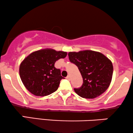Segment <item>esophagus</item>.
Returning a JSON list of instances; mask_svg holds the SVG:
<instances>
[{
  "mask_svg": "<svg viewBox=\"0 0 133 133\" xmlns=\"http://www.w3.org/2000/svg\"><path fill=\"white\" fill-rule=\"evenodd\" d=\"M66 78L67 79H68V80H70V75H68V76H66Z\"/></svg>",
  "mask_w": 133,
  "mask_h": 133,
  "instance_id": "obj_1",
  "label": "esophagus"
}]
</instances>
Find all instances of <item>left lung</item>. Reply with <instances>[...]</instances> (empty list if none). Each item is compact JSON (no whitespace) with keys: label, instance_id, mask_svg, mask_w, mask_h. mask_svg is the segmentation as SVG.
I'll list each match as a JSON object with an SVG mask.
<instances>
[{"label":"left lung","instance_id":"8db88e82","mask_svg":"<svg viewBox=\"0 0 133 133\" xmlns=\"http://www.w3.org/2000/svg\"><path fill=\"white\" fill-rule=\"evenodd\" d=\"M70 61L81 74L83 84L74 89L81 97L92 99L103 94L111 84L113 74L112 62L101 52L91 50L68 53Z\"/></svg>","mask_w":133,"mask_h":133}]
</instances>
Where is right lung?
<instances>
[{"label": "right lung", "mask_w": 133, "mask_h": 133, "mask_svg": "<svg viewBox=\"0 0 133 133\" xmlns=\"http://www.w3.org/2000/svg\"><path fill=\"white\" fill-rule=\"evenodd\" d=\"M66 55V52L52 49H41L29 54L19 66L20 77L25 88L35 96H47L56 92L64 77L54 64Z\"/></svg>", "instance_id": "obj_1"}]
</instances>
